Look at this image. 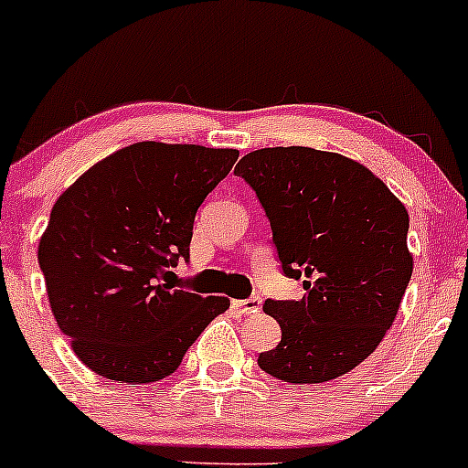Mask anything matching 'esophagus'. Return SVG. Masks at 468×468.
Returning a JSON list of instances; mask_svg holds the SVG:
<instances>
[{
    "mask_svg": "<svg viewBox=\"0 0 468 468\" xmlns=\"http://www.w3.org/2000/svg\"><path fill=\"white\" fill-rule=\"evenodd\" d=\"M234 307L239 309L243 316H251V314L261 312V298L251 296V298H245V301H234Z\"/></svg>",
    "mask_w": 468,
    "mask_h": 468,
    "instance_id": "esophagus-1",
    "label": "esophagus"
}]
</instances>
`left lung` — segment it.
Instances as JSON below:
<instances>
[{
  "instance_id": "left-lung-1",
  "label": "left lung",
  "mask_w": 468,
  "mask_h": 468,
  "mask_svg": "<svg viewBox=\"0 0 468 468\" xmlns=\"http://www.w3.org/2000/svg\"><path fill=\"white\" fill-rule=\"evenodd\" d=\"M234 175L270 218L282 274L304 278L301 301L262 304L282 335L259 367L293 385L347 374L380 345L411 281L407 209L374 172L335 152L254 150Z\"/></svg>"
}]
</instances>
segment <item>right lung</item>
<instances>
[{"instance_id": "1", "label": "right lung", "mask_w": 468, "mask_h": 468, "mask_svg": "<svg viewBox=\"0 0 468 468\" xmlns=\"http://www.w3.org/2000/svg\"><path fill=\"white\" fill-rule=\"evenodd\" d=\"M239 150L141 141L83 172L57 198L39 240L50 309L77 358L108 380L175 374L225 296L172 282L190 259L197 209Z\"/></svg>"}]
</instances>
